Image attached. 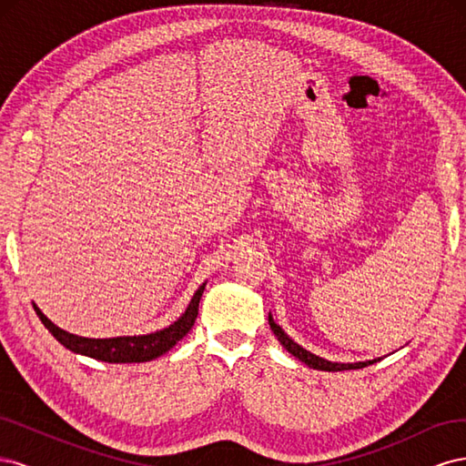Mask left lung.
Masks as SVG:
<instances>
[{
  "mask_svg": "<svg viewBox=\"0 0 466 466\" xmlns=\"http://www.w3.org/2000/svg\"><path fill=\"white\" fill-rule=\"evenodd\" d=\"M268 322H270V329L272 332L278 336V340L281 342V346H284L291 356L298 358L299 361H303L305 365H309V368L313 370H320V371H346V370H361V368H368V365L375 363L377 360H371V361H358V363H332L329 360H322L315 354H311V351H307L305 348H301L299 344H295L291 338L281 330L278 324L272 320V317H268Z\"/></svg>",
  "mask_w": 466,
  "mask_h": 466,
  "instance_id": "1",
  "label": "left lung"
}]
</instances>
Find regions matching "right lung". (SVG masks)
Instances as JSON below:
<instances>
[{
  "label": "right lung",
  "mask_w": 466,
  "mask_h": 466,
  "mask_svg": "<svg viewBox=\"0 0 466 466\" xmlns=\"http://www.w3.org/2000/svg\"><path fill=\"white\" fill-rule=\"evenodd\" d=\"M206 284H202L198 288V291L194 293V298L188 305V309L185 311L177 322H173L168 329H163L159 332L153 334H146V336H120V338H83V336H76L69 334L62 329L52 324L45 315L40 313V309L35 307V311L38 315V319L42 320V324L48 329V332H52V336L58 340L60 344H64L67 350L77 351V354L89 356L95 360L101 361H108V363H139V361H149L163 356L165 351L171 350L178 340L185 338L190 329L194 327V320L198 317V305H200V298L204 293Z\"/></svg>",
  "instance_id": "add662e5"
}]
</instances>
